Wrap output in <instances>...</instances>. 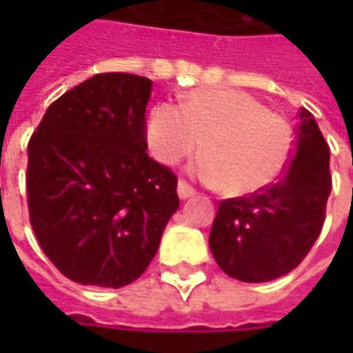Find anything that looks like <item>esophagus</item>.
<instances>
[{
  "label": "esophagus",
  "instance_id": "obj_1",
  "mask_svg": "<svg viewBox=\"0 0 353 353\" xmlns=\"http://www.w3.org/2000/svg\"><path fill=\"white\" fill-rule=\"evenodd\" d=\"M176 192H179V196L183 198V200H186V198H190L196 194V190H194L190 184L186 183V181H179V184H176Z\"/></svg>",
  "mask_w": 353,
  "mask_h": 353
}]
</instances>
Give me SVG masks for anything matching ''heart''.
I'll list each match as a JSON object with an SVG mask.
<instances>
[{
  "mask_svg": "<svg viewBox=\"0 0 353 353\" xmlns=\"http://www.w3.org/2000/svg\"><path fill=\"white\" fill-rule=\"evenodd\" d=\"M147 145L174 165L200 151V170L232 196L261 192L285 174L294 151L289 123L245 92L196 90L181 108L159 103L147 117Z\"/></svg>",
  "mask_w": 353,
  "mask_h": 353,
  "instance_id": "b5f03b06",
  "label": "heart"
}]
</instances>
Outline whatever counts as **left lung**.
<instances>
[{
	"instance_id": "left-lung-1",
	"label": "left lung",
	"mask_w": 353,
	"mask_h": 353,
	"mask_svg": "<svg viewBox=\"0 0 353 353\" xmlns=\"http://www.w3.org/2000/svg\"><path fill=\"white\" fill-rule=\"evenodd\" d=\"M294 155L277 183L218 204L210 250L225 275L243 283L283 277L306 257L332 190L330 151L308 110L299 112Z\"/></svg>"
}]
</instances>
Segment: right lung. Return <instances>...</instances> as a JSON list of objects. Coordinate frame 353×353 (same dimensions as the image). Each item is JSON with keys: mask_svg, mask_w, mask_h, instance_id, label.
<instances>
[{"mask_svg": "<svg viewBox=\"0 0 353 353\" xmlns=\"http://www.w3.org/2000/svg\"><path fill=\"white\" fill-rule=\"evenodd\" d=\"M151 88L145 76H92L50 103L31 135V225L80 285L119 289L141 277L179 210L174 172L145 153Z\"/></svg>", "mask_w": 353, "mask_h": 353, "instance_id": "add662e5", "label": "right lung"}]
</instances>
